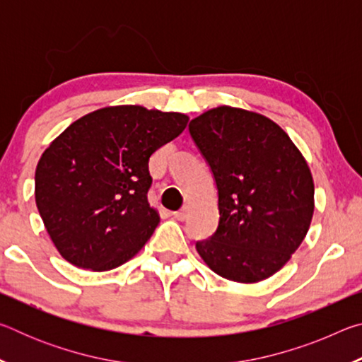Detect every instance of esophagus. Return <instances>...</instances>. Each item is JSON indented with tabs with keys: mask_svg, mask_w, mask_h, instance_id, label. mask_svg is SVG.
Masks as SVG:
<instances>
[{
	"mask_svg": "<svg viewBox=\"0 0 362 362\" xmlns=\"http://www.w3.org/2000/svg\"><path fill=\"white\" fill-rule=\"evenodd\" d=\"M187 216H188V207H182L180 211L173 212V217H174L175 220H179V222H183V220L187 218Z\"/></svg>",
	"mask_w": 362,
	"mask_h": 362,
	"instance_id": "obj_1",
	"label": "esophagus"
}]
</instances>
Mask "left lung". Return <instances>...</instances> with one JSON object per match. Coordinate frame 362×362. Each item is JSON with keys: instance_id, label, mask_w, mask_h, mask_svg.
Wrapping results in <instances>:
<instances>
[{"instance_id": "obj_1", "label": "left lung", "mask_w": 362, "mask_h": 362, "mask_svg": "<svg viewBox=\"0 0 362 362\" xmlns=\"http://www.w3.org/2000/svg\"><path fill=\"white\" fill-rule=\"evenodd\" d=\"M189 136L217 187L218 226L196 250L212 272L257 283L283 268L315 211L310 168L272 119L218 107L189 121Z\"/></svg>"}]
</instances>
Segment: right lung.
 <instances>
[{"label":"right lung","mask_w":362,"mask_h":362,"mask_svg":"<svg viewBox=\"0 0 362 362\" xmlns=\"http://www.w3.org/2000/svg\"><path fill=\"white\" fill-rule=\"evenodd\" d=\"M188 116L139 105L97 110L70 124L35 173L40 216L71 265L107 272L132 259L159 223L146 193L148 159Z\"/></svg>","instance_id":"1"}]
</instances>
